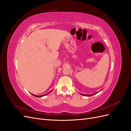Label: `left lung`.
Wrapping results in <instances>:
<instances>
[{"mask_svg": "<svg viewBox=\"0 0 131 131\" xmlns=\"http://www.w3.org/2000/svg\"><path fill=\"white\" fill-rule=\"evenodd\" d=\"M99 92H97V93H94V94H91V95H86V94H81V95H83V96H92V95H95V94H96V93H99Z\"/></svg>", "mask_w": 131, "mask_h": 131, "instance_id": "1", "label": "left lung"}]
</instances>
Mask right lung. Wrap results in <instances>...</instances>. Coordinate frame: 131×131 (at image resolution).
<instances>
[{"label":"right lung","instance_id":"obj_1","mask_svg":"<svg viewBox=\"0 0 131 131\" xmlns=\"http://www.w3.org/2000/svg\"><path fill=\"white\" fill-rule=\"evenodd\" d=\"M51 91H50V92H49L48 93H47V94H49V93H50ZM32 94V95H34V96H35V97H42V96H45V95H46V94H44V95H34V94Z\"/></svg>","mask_w":131,"mask_h":131}]
</instances>
